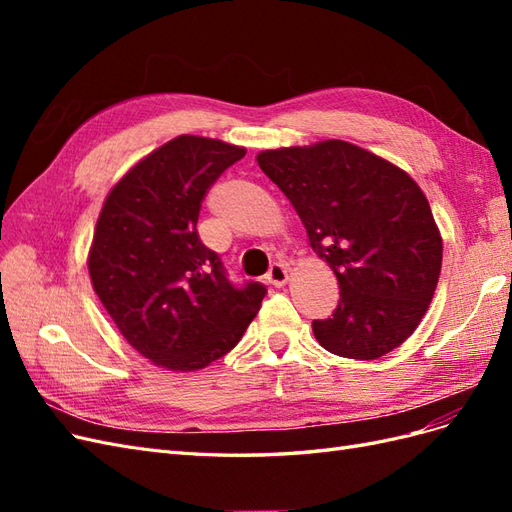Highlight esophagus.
Segmentation results:
<instances>
[{
	"label": "esophagus",
	"instance_id": "1",
	"mask_svg": "<svg viewBox=\"0 0 512 512\" xmlns=\"http://www.w3.org/2000/svg\"><path fill=\"white\" fill-rule=\"evenodd\" d=\"M267 282L275 288H282L288 282V269L282 262H273L269 273H267Z\"/></svg>",
	"mask_w": 512,
	"mask_h": 512
}]
</instances>
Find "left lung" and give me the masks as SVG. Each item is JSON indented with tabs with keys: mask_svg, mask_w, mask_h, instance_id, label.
Here are the masks:
<instances>
[{
	"mask_svg": "<svg viewBox=\"0 0 512 512\" xmlns=\"http://www.w3.org/2000/svg\"><path fill=\"white\" fill-rule=\"evenodd\" d=\"M256 160L337 275L342 299L331 318L312 324L320 346L371 361L404 344L442 269V237L416 181L346 141L262 151Z\"/></svg>",
	"mask_w": 512,
	"mask_h": 512,
	"instance_id": "obj_1",
	"label": "left lung"
}]
</instances>
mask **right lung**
I'll use <instances>...</instances> for the list:
<instances>
[{
  "label": "right lung",
  "mask_w": 512,
  "mask_h": 512,
  "mask_svg": "<svg viewBox=\"0 0 512 512\" xmlns=\"http://www.w3.org/2000/svg\"><path fill=\"white\" fill-rule=\"evenodd\" d=\"M243 147L177 136L123 177L96 224L91 284L128 344L173 371H196L239 344L267 288L232 284L196 222Z\"/></svg>",
  "instance_id": "right-lung-1"
}]
</instances>
